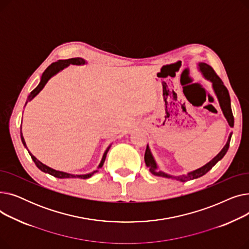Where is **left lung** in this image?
<instances>
[{
	"label": "left lung",
	"instance_id": "8db88e82",
	"mask_svg": "<svg viewBox=\"0 0 249 249\" xmlns=\"http://www.w3.org/2000/svg\"><path fill=\"white\" fill-rule=\"evenodd\" d=\"M198 69L200 71V72L202 73V75L206 78L207 81L212 83V88L214 93L218 99L220 108L223 112L224 117L226 118V120L229 124V126L232 128L234 126V117L232 114V110H231V101H230V96L228 93V89H226V87L224 86L223 82L220 80V77L216 74V72L214 71V70L210 67V65L205 63V62H199L198 63ZM231 136H232V132L229 134L228 140L226 142L225 146L222 148V150L215 156L213 160H211L208 163H206L205 165H203L200 168L195 169V171L189 172L186 175H179V176H172L168 175L162 171H160L158 163H156L153 155L150 151V148L147 144L146 150H145V154H144V160L146 163V166L149 168V171L152 175L156 176V177H161V178H169V179H176V180H179V181H188L191 179H195L198 178L204 175H206L210 169L222 159L224 158V155L226 154L228 148H229V144H230V140H231Z\"/></svg>",
	"mask_w": 249,
	"mask_h": 249
}]
</instances>
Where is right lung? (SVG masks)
Wrapping results in <instances>:
<instances>
[{"label": "right lung", "mask_w": 249, "mask_h": 249, "mask_svg": "<svg viewBox=\"0 0 249 249\" xmlns=\"http://www.w3.org/2000/svg\"><path fill=\"white\" fill-rule=\"evenodd\" d=\"M70 64L84 65V64H87V61H86L84 58L75 57V58L58 60V61H56V62H53L52 64H50L49 67L44 71V72L42 73L41 78H40V83L38 84V86L31 91L30 95L28 96L27 101H26V103H25V106L28 104V102L32 101L39 93H40V91L42 90V89L45 87V85L47 84V82L50 80V78H51L52 76H54L56 73H58L59 71H61L63 69L68 68ZM25 106H24V107H25ZM21 140H22V143H23V145L25 146V148H27V145H26V142H25V140H24L22 131H21ZM111 145H112V144H110V145L107 147V149L105 150V152H104V154H103L102 160H101L100 164L98 165V169L103 166V164H104V162H105V160H106L107 153H108V151H109ZM27 150H28V148H27ZM28 152H29V154H30V156H31V159H32L33 161L35 162L36 166H37L39 169H40L41 172H43V173H45V174H49V175L53 176V177H55V178H90L91 176H93L95 173L98 172V169H97V171H94V172L86 174V175H72V174H69V173H64V172L56 171V169L51 168V167L47 166L46 164L42 163L40 160H38L29 150H28Z\"/></svg>", "instance_id": "add662e5"}]
</instances>
